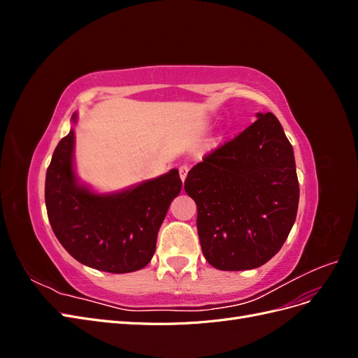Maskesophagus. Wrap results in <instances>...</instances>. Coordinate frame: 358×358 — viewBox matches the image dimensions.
Wrapping results in <instances>:
<instances>
[{
  "label": "esophagus",
  "mask_w": 358,
  "mask_h": 358,
  "mask_svg": "<svg viewBox=\"0 0 358 358\" xmlns=\"http://www.w3.org/2000/svg\"><path fill=\"white\" fill-rule=\"evenodd\" d=\"M188 171H189V167H188L187 164H183V166L179 167V176H180L182 182L185 180V178H187V175H188Z\"/></svg>",
  "instance_id": "1"
}]
</instances>
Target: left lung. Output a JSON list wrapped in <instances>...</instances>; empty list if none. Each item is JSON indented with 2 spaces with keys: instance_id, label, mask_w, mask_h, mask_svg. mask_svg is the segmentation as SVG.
I'll return each mask as SVG.
<instances>
[{
  "instance_id": "8db88e82",
  "label": "left lung",
  "mask_w": 358,
  "mask_h": 358,
  "mask_svg": "<svg viewBox=\"0 0 358 358\" xmlns=\"http://www.w3.org/2000/svg\"><path fill=\"white\" fill-rule=\"evenodd\" d=\"M185 191L197 204L204 258L220 270L267 263L296 221L299 179L292 146L273 113L258 119L194 166Z\"/></svg>"
}]
</instances>
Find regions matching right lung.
<instances>
[{"mask_svg": "<svg viewBox=\"0 0 358 358\" xmlns=\"http://www.w3.org/2000/svg\"><path fill=\"white\" fill-rule=\"evenodd\" d=\"M76 121V116H73ZM74 133L61 138L46 171L45 200L53 233L79 263L109 273L143 268L155 252L158 230L180 192L178 170L113 196L78 185Z\"/></svg>", "mask_w": 358, "mask_h": 358, "instance_id": "add662e5", "label": "right lung"}]
</instances>
